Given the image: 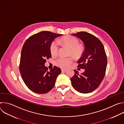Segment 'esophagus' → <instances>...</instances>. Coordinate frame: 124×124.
Listing matches in <instances>:
<instances>
[{"instance_id":"obj_1","label":"esophagus","mask_w":124,"mask_h":124,"mask_svg":"<svg viewBox=\"0 0 124 124\" xmlns=\"http://www.w3.org/2000/svg\"><path fill=\"white\" fill-rule=\"evenodd\" d=\"M61 71L62 73H65L67 72V70H64V69H62L61 70Z\"/></svg>"}]
</instances>
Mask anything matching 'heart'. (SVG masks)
Returning a JSON list of instances; mask_svg holds the SVG:
<instances>
[{"label": "heart", "instance_id": "heart-1", "mask_svg": "<svg viewBox=\"0 0 124 124\" xmlns=\"http://www.w3.org/2000/svg\"><path fill=\"white\" fill-rule=\"evenodd\" d=\"M62 46L69 48V54L73 55L76 58H79L83 54L84 46L79 44L78 40L73 36H66L61 38L58 41ZM59 44L56 41L52 42L50 45V52L53 57H56L58 55ZM73 62V58L71 57L67 58L60 57L55 61V65L63 69L67 68Z\"/></svg>", "mask_w": 124, "mask_h": 124}]
</instances>
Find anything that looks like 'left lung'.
I'll list each match as a JSON object with an SVG mask.
<instances>
[{
  "label": "left lung",
  "instance_id": "obj_1",
  "mask_svg": "<svg viewBox=\"0 0 124 124\" xmlns=\"http://www.w3.org/2000/svg\"><path fill=\"white\" fill-rule=\"evenodd\" d=\"M83 42L85 49L78 60V67L84 69L79 74L74 70L75 75L70 78L72 86L81 93H89L99 87L102 81L107 66V57L101 41L93 35L86 32L72 34Z\"/></svg>",
  "mask_w": 124,
  "mask_h": 124
}]
</instances>
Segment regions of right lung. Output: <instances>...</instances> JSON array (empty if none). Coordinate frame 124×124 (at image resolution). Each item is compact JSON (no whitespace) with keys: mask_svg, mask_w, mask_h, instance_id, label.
<instances>
[{"mask_svg":"<svg viewBox=\"0 0 124 124\" xmlns=\"http://www.w3.org/2000/svg\"><path fill=\"white\" fill-rule=\"evenodd\" d=\"M62 34L44 31L35 34L25 42L22 50L20 72L27 87L38 94H46L55 85L57 76L61 73L54 66L48 70L46 59L51 58L50 45Z\"/></svg>","mask_w":124,"mask_h":124,"instance_id":"right-lung-1","label":"right lung"}]
</instances>
